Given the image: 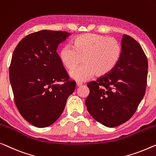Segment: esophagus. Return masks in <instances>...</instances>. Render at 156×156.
<instances>
[{
  "instance_id": "obj_1",
  "label": "esophagus",
  "mask_w": 156,
  "mask_h": 156,
  "mask_svg": "<svg viewBox=\"0 0 156 156\" xmlns=\"http://www.w3.org/2000/svg\"><path fill=\"white\" fill-rule=\"evenodd\" d=\"M76 87H81V86L82 85V83H81V82H76Z\"/></svg>"
}]
</instances>
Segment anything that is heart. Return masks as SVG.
I'll return each instance as SVG.
<instances>
[{
  "label": "heart",
  "instance_id": "obj_1",
  "mask_svg": "<svg viewBox=\"0 0 156 156\" xmlns=\"http://www.w3.org/2000/svg\"><path fill=\"white\" fill-rule=\"evenodd\" d=\"M72 48L65 46L60 51L59 58L68 71H73L82 62L83 65L71 73L79 82L89 80L96 74L103 77L115 69L120 60L122 46L112 38L97 34H84L74 38Z\"/></svg>",
  "mask_w": 156,
  "mask_h": 156
}]
</instances>
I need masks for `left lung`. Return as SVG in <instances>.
<instances>
[{"label":"left lung","mask_w":156,"mask_h":156,"mask_svg":"<svg viewBox=\"0 0 156 156\" xmlns=\"http://www.w3.org/2000/svg\"><path fill=\"white\" fill-rule=\"evenodd\" d=\"M120 60L111 73L87 83L85 105L99 123L115 127L129 120L145 95L148 60L141 46L127 34L122 39Z\"/></svg>","instance_id":"left-lung-1"}]
</instances>
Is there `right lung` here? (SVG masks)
Masks as SVG:
<instances>
[{
    "mask_svg": "<svg viewBox=\"0 0 156 156\" xmlns=\"http://www.w3.org/2000/svg\"><path fill=\"white\" fill-rule=\"evenodd\" d=\"M61 31L41 30L20 41L9 69L15 103L21 115L37 127L55 122L76 83L69 80L56 52L70 35Z\"/></svg>",
    "mask_w": 156,
    "mask_h": 156,
    "instance_id": "add662e5",
    "label": "right lung"
}]
</instances>
